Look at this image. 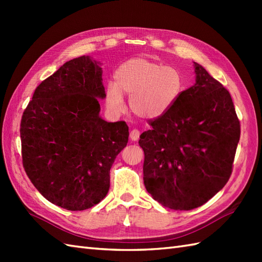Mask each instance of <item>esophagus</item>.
<instances>
[{
  "label": "esophagus",
  "instance_id": "esophagus-1",
  "mask_svg": "<svg viewBox=\"0 0 262 262\" xmlns=\"http://www.w3.org/2000/svg\"><path fill=\"white\" fill-rule=\"evenodd\" d=\"M140 135H141L140 130H138V129H133V130L130 132L129 137H130L132 141L135 142V141H138V138H140Z\"/></svg>",
  "mask_w": 262,
  "mask_h": 262
}]
</instances>
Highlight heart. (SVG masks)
Returning <instances> with one entry per match:
<instances>
[{
	"label": "heart",
	"instance_id": "heart-1",
	"mask_svg": "<svg viewBox=\"0 0 262 262\" xmlns=\"http://www.w3.org/2000/svg\"><path fill=\"white\" fill-rule=\"evenodd\" d=\"M183 75L173 66L145 57L126 60L116 69L114 83L105 89V102L114 113L125 110L124 94L129 97L132 113L152 120L173 107L183 90Z\"/></svg>",
	"mask_w": 262,
	"mask_h": 262
}]
</instances>
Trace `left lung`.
Listing matches in <instances>:
<instances>
[{
    "instance_id": "left-lung-1",
    "label": "left lung",
    "mask_w": 262,
    "mask_h": 262,
    "mask_svg": "<svg viewBox=\"0 0 262 262\" xmlns=\"http://www.w3.org/2000/svg\"><path fill=\"white\" fill-rule=\"evenodd\" d=\"M196 83L138 141L144 185L158 203L190 210L214 197L232 173L240 121L229 91L193 62Z\"/></svg>"
}]
</instances>
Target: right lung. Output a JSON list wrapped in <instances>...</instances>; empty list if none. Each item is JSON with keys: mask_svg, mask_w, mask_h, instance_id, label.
I'll return each instance as SVG.
<instances>
[{"mask_svg": "<svg viewBox=\"0 0 262 262\" xmlns=\"http://www.w3.org/2000/svg\"><path fill=\"white\" fill-rule=\"evenodd\" d=\"M101 63L90 56L66 62L39 84L22 115V163L48 202L84 210L108 193L110 169L127 145L125 121L100 117L105 98Z\"/></svg>", "mask_w": 262, "mask_h": 262, "instance_id": "obj_1", "label": "right lung"}]
</instances>
